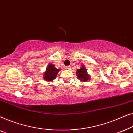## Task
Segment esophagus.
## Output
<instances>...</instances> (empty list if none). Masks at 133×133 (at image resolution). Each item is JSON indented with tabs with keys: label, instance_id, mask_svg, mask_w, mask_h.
I'll list each match as a JSON object with an SVG mask.
<instances>
[{
	"label": "esophagus",
	"instance_id": "34e87169",
	"mask_svg": "<svg viewBox=\"0 0 133 133\" xmlns=\"http://www.w3.org/2000/svg\"><path fill=\"white\" fill-rule=\"evenodd\" d=\"M71 66H67L66 67V69H67V70H71Z\"/></svg>",
	"mask_w": 133,
	"mask_h": 133
}]
</instances>
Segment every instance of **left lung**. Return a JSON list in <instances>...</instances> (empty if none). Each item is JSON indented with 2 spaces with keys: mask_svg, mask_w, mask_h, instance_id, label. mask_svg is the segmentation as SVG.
<instances>
[{
  "mask_svg": "<svg viewBox=\"0 0 133 133\" xmlns=\"http://www.w3.org/2000/svg\"><path fill=\"white\" fill-rule=\"evenodd\" d=\"M76 74L78 79L84 83H85L90 79V76L87 73V69L85 68L84 65H82L81 68L77 69Z\"/></svg>",
  "mask_w": 133,
  "mask_h": 133,
  "instance_id": "1",
  "label": "left lung"
}]
</instances>
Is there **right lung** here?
Instances as JSON below:
<instances>
[{
  "instance_id": "right-lung-1",
  "label": "right lung",
  "mask_w": 133,
  "mask_h": 133,
  "mask_svg": "<svg viewBox=\"0 0 133 133\" xmlns=\"http://www.w3.org/2000/svg\"><path fill=\"white\" fill-rule=\"evenodd\" d=\"M60 70L59 69H57L52 63H50L46 67V70L43 74V79L46 81H52L56 78L57 74Z\"/></svg>"
}]
</instances>
